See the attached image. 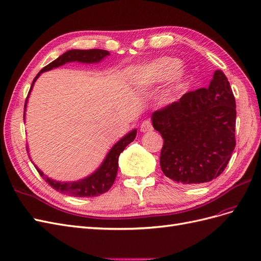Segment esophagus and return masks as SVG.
<instances>
[{
	"mask_svg": "<svg viewBox=\"0 0 261 261\" xmlns=\"http://www.w3.org/2000/svg\"><path fill=\"white\" fill-rule=\"evenodd\" d=\"M140 130H141V132H143V133L150 132V131L153 130L152 121L150 120V119H147V120H145V121L142 122V124H141V126H140Z\"/></svg>",
	"mask_w": 261,
	"mask_h": 261,
	"instance_id": "esophagus-1",
	"label": "esophagus"
}]
</instances>
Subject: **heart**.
<instances>
[{"label":"heart","instance_id":"obj_1","mask_svg":"<svg viewBox=\"0 0 261 261\" xmlns=\"http://www.w3.org/2000/svg\"><path fill=\"white\" fill-rule=\"evenodd\" d=\"M180 68V61L170 57L156 59L153 62L141 66L138 71L140 83L151 86L172 77L167 87L164 89L160 100L164 105H169L179 95L186 86V74Z\"/></svg>","mask_w":261,"mask_h":261}]
</instances>
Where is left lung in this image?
<instances>
[{
	"label": "left lung",
	"instance_id": "1",
	"mask_svg": "<svg viewBox=\"0 0 261 261\" xmlns=\"http://www.w3.org/2000/svg\"><path fill=\"white\" fill-rule=\"evenodd\" d=\"M152 123L164 139L160 164L169 179L188 185L220 176L236 145V102L225 74L217 70L209 87L155 111Z\"/></svg>",
	"mask_w": 261,
	"mask_h": 261
}]
</instances>
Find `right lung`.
Instances as JSON below:
<instances>
[{
	"instance_id": "1",
	"label": "right lung",
	"mask_w": 261,
	"mask_h": 261,
	"mask_svg": "<svg viewBox=\"0 0 261 261\" xmlns=\"http://www.w3.org/2000/svg\"><path fill=\"white\" fill-rule=\"evenodd\" d=\"M109 56V52L101 49H91V50H80V49H73L64 52L62 56L56 59L55 61L49 63L47 66L37 74L36 77L33 81V84L29 89V94H31L33 86L35 84L36 80L40 76V74L50 71L52 69H56L58 66H61L68 62H82V63H98L103 58ZM27 100L25 101V109H24V120H25V111L27 106ZM137 137V129L130 131L128 135H125L122 139H120L118 142L111 147V150L107 154L106 159L103 160L99 168H97L95 172L87 176L83 179L77 181H70V182H61L56 181L51 178L44 176L41 170L35 166L38 170L41 177L46 180L52 188L61 193H68L73 197H96L99 196L101 193L107 192L113 184L115 182L117 172H118V159L120 153L124 150L125 146L130 144L133 140Z\"/></svg>"
}]
</instances>
